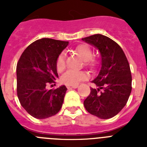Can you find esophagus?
Wrapping results in <instances>:
<instances>
[{
  "label": "esophagus",
  "instance_id": "1",
  "mask_svg": "<svg viewBox=\"0 0 147 147\" xmlns=\"http://www.w3.org/2000/svg\"><path fill=\"white\" fill-rule=\"evenodd\" d=\"M78 85H67V88L68 90L73 89V88H77Z\"/></svg>",
  "mask_w": 147,
  "mask_h": 147
}]
</instances>
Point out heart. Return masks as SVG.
Returning <instances> with one entry per match:
<instances>
[{
	"label": "heart",
	"instance_id": "1",
	"mask_svg": "<svg viewBox=\"0 0 147 147\" xmlns=\"http://www.w3.org/2000/svg\"><path fill=\"white\" fill-rule=\"evenodd\" d=\"M75 52L84 60L85 65L93 67L96 65V59L92 57L93 51L86 44H80L75 48ZM65 67V54L61 53L56 60V67L58 71H61ZM88 76L85 71H67L61 77V82L66 85H76L81 81L86 80Z\"/></svg>",
	"mask_w": 147,
	"mask_h": 147
}]
</instances>
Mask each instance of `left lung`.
I'll return each mask as SVG.
<instances>
[{"label":"left lung","instance_id":"1","mask_svg":"<svg viewBox=\"0 0 147 147\" xmlns=\"http://www.w3.org/2000/svg\"><path fill=\"white\" fill-rule=\"evenodd\" d=\"M82 40L99 51L102 66L92 81L96 88L84 101L88 113L102 119L117 115L127 104L132 90V76L126 55L120 45L102 34H94Z\"/></svg>","mask_w":147,"mask_h":147}]
</instances>
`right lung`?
<instances>
[{"instance_id": "1", "label": "right lung", "mask_w": 147, "mask_h": 147, "mask_svg": "<svg viewBox=\"0 0 147 147\" xmlns=\"http://www.w3.org/2000/svg\"><path fill=\"white\" fill-rule=\"evenodd\" d=\"M68 42L42 38L30 44L17 65V93L22 107L34 118L44 119L60 110L67 88L46 89L58 78L56 60Z\"/></svg>"}]
</instances>
